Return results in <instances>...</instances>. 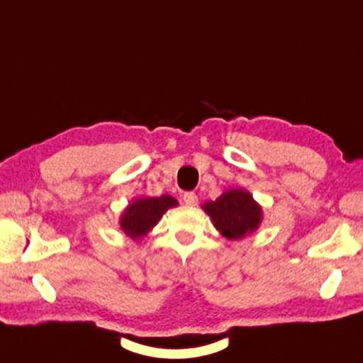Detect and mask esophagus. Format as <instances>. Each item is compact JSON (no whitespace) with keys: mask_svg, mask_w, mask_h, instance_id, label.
<instances>
[{"mask_svg":"<svg viewBox=\"0 0 363 363\" xmlns=\"http://www.w3.org/2000/svg\"><path fill=\"white\" fill-rule=\"evenodd\" d=\"M184 202H185V204H187V206H196V204H198L196 193H193V191L184 193Z\"/></svg>","mask_w":363,"mask_h":363,"instance_id":"34e87169","label":"esophagus"}]
</instances>
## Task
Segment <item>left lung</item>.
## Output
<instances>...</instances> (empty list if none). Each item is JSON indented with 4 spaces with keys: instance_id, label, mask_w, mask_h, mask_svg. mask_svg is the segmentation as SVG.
<instances>
[{
    "instance_id": "1",
    "label": "left lung",
    "mask_w": 363,
    "mask_h": 363,
    "mask_svg": "<svg viewBox=\"0 0 363 363\" xmlns=\"http://www.w3.org/2000/svg\"><path fill=\"white\" fill-rule=\"evenodd\" d=\"M202 208L223 237L229 240H240L254 233L263 220L261 207L242 189L227 190L218 199L206 202Z\"/></svg>"
}]
</instances>
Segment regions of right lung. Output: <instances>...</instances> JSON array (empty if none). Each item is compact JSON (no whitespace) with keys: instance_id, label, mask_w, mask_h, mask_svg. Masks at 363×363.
I'll return each mask as SVG.
<instances>
[{"instance_id":"right-lung-1","label":"right lung","mask_w":363,"mask_h":363,"mask_svg":"<svg viewBox=\"0 0 363 363\" xmlns=\"http://www.w3.org/2000/svg\"><path fill=\"white\" fill-rule=\"evenodd\" d=\"M178 206L173 196L138 198L123 210L121 216V229L133 240H140L153 229L168 208Z\"/></svg>"}]
</instances>
